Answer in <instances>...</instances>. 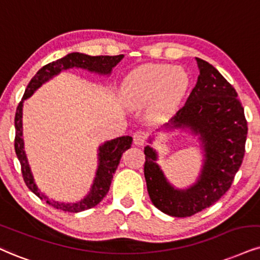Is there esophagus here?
I'll return each instance as SVG.
<instances>
[{"instance_id":"esophagus-1","label":"esophagus","mask_w":260,"mask_h":260,"mask_svg":"<svg viewBox=\"0 0 260 260\" xmlns=\"http://www.w3.org/2000/svg\"><path fill=\"white\" fill-rule=\"evenodd\" d=\"M133 137H134V143H135L136 146H143L146 143L147 134L145 133V131L139 130L134 134Z\"/></svg>"}]
</instances>
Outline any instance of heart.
Returning a JSON list of instances; mask_svg holds the SVG:
<instances>
[{"label": "heart", "instance_id": "1", "mask_svg": "<svg viewBox=\"0 0 260 260\" xmlns=\"http://www.w3.org/2000/svg\"><path fill=\"white\" fill-rule=\"evenodd\" d=\"M189 86V77L181 67L149 63L134 70L121 84V100L130 107L153 101L156 114H168L177 107Z\"/></svg>", "mask_w": 260, "mask_h": 260}]
</instances>
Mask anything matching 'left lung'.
Masks as SVG:
<instances>
[{
    "instance_id": "1",
    "label": "left lung",
    "mask_w": 260,
    "mask_h": 260,
    "mask_svg": "<svg viewBox=\"0 0 260 260\" xmlns=\"http://www.w3.org/2000/svg\"><path fill=\"white\" fill-rule=\"evenodd\" d=\"M197 63V84L165 127L188 129L199 136L205 159L198 181L187 189H176L156 164L155 150L145 147L149 198L172 217H190L216 204L228 191L245 155L248 127L238 92L211 63L199 57Z\"/></svg>"
}]
</instances>
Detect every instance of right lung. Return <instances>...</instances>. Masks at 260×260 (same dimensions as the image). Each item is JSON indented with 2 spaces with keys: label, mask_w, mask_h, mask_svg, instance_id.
<instances>
[{
  "label": "right lung",
  "mask_w": 260,
  "mask_h": 260,
  "mask_svg": "<svg viewBox=\"0 0 260 260\" xmlns=\"http://www.w3.org/2000/svg\"><path fill=\"white\" fill-rule=\"evenodd\" d=\"M124 55H100V56H90L86 54L82 53H71L67 54L66 56L61 59L56 60V61L49 62L48 65L43 66L38 71L36 75L32 77V79L26 86V90L24 92L20 104L18 105L17 112H15V153L20 161L22 177H24L25 183L27 188L30 189L34 194H36L41 200H46V203L50 206L57 208V210L65 211V212H82V211L89 210V208L95 207L96 205L100 204L101 200L106 197L110 189L113 174L119 165L120 158L123 153L126 149H129L133 143V137L130 136H121L117 139L107 141L104 145L99 147V166L96 170V175L94 178V183H92L90 191L84 199L77 203H60L55 201L53 199H49L46 194H43L38 189L35 183L34 175H32L30 165H28L26 154H25L24 149V139H22V104L24 100L30 98L35 91L37 90L40 86L53 78L54 76L59 75L63 70L73 69H83L88 70L89 72H95L99 75H110L112 69L117 65L118 62L123 59Z\"/></svg>",
  "instance_id": "add662e5"
}]
</instances>
